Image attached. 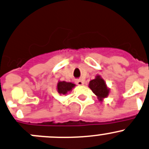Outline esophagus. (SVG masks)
I'll list each match as a JSON object with an SVG mask.
<instances>
[{
  "label": "esophagus",
  "instance_id": "1",
  "mask_svg": "<svg viewBox=\"0 0 149 149\" xmlns=\"http://www.w3.org/2000/svg\"><path fill=\"white\" fill-rule=\"evenodd\" d=\"M76 84H77L78 85H83L84 81L82 80H81V79H79V80L76 81Z\"/></svg>",
  "mask_w": 149,
  "mask_h": 149
}]
</instances>
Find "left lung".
<instances>
[{"label":"left lung","instance_id":"left-lung-1","mask_svg":"<svg viewBox=\"0 0 149 149\" xmlns=\"http://www.w3.org/2000/svg\"><path fill=\"white\" fill-rule=\"evenodd\" d=\"M89 86L92 92L98 97V98H100V100H102V98L105 97L108 95L109 91L105 85L104 80L101 79L100 76H97L95 79L90 81Z\"/></svg>","mask_w":149,"mask_h":149}]
</instances>
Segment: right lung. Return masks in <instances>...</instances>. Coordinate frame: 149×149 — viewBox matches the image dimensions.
Here are the masks:
<instances>
[{"label":"right lung","mask_w":149,"mask_h":149,"mask_svg":"<svg viewBox=\"0 0 149 149\" xmlns=\"http://www.w3.org/2000/svg\"><path fill=\"white\" fill-rule=\"evenodd\" d=\"M74 84L70 83V82L65 81H60L57 84V90L60 94H65L67 93L68 92L70 91L72 88L74 87Z\"/></svg>","instance_id":"1"}]
</instances>
